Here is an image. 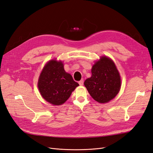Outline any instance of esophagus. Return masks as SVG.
Returning <instances> with one entry per match:
<instances>
[{
	"mask_svg": "<svg viewBox=\"0 0 153 153\" xmlns=\"http://www.w3.org/2000/svg\"><path fill=\"white\" fill-rule=\"evenodd\" d=\"M78 84H79L80 85H84V80H81L80 81L78 82Z\"/></svg>",
	"mask_w": 153,
	"mask_h": 153,
	"instance_id": "obj_1",
	"label": "esophagus"
}]
</instances>
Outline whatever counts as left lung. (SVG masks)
I'll list each match as a JSON object with an SVG mask.
<instances>
[{
  "mask_svg": "<svg viewBox=\"0 0 153 153\" xmlns=\"http://www.w3.org/2000/svg\"><path fill=\"white\" fill-rule=\"evenodd\" d=\"M92 75L84 82L91 97L100 103H108L114 99L121 89L119 73L112 59L101 57L91 69Z\"/></svg>",
  "mask_w": 153,
  "mask_h": 153,
  "instance_id": "left-lung-1",
  "label": "left lung"
}]
</instances>
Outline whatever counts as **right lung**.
<instances>
[{
  "instance_id": "right-lung-1",
  "label": "right lung",
  "mask_w": 153,
  "mask_h": 153,
  "mask_svg": "<svg viewBox=\"0 0 153 153\" xmlns=\"http://www.w3.org/2000/svg\"><path fill=\"white\" fill-rule=\"evenodd\" d=\"M78 85L70 74L64 70L62 62L56 59L50 60L45 64L38 82L41 95L53 105L65 103Z\"/></svg>"
}]
</instances>
